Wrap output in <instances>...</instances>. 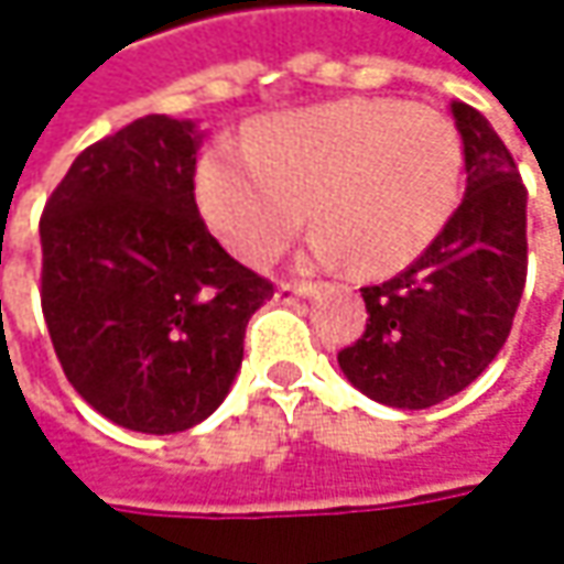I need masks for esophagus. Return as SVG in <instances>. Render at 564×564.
<instances>
[{
    "label": "esophagus",
    "instance_id": "34e87169",
    "mask_svg": "<svg viewBox=\"0 0 564 564\" xmlns=\"http://www.w3.org/2000/svg\"><path fill=\"white\" fill-rule=\"evenodd\" d=\"M308 296H315V286L312 283H278V290H274V300L281 302V305L296 300H308Z\"/></svg>",
    "mask_w": 564,
    "mask_h": 564
}]
</instances>
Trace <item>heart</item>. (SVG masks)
<instances>
[{
  "mask_svg": "<svg viewBox=\"0 0 564 564\" xmlns=\"http://www.w3.org/2000/svg\"><path fill=\"white\" fill-rule=\"evenodd\" d=\"M462 140L399 99H340L268 118L252 143H218L196 167L208 227L243 262L281 256L308 218L312 259L387 278L417 262L449 224Z\"/></svg>",
  "mask_w": 564,
  "mask_h": 564,
  "instance_id": "obj_1",
  "label": "heart"
}]
</instances>
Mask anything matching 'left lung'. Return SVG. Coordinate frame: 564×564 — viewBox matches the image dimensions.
I'll use <instances>...</instances> for the list:
<instances>
[{
    "label": "left lung",
    "mask_w": 564,
    "mask_h": 564,
    "mask_svg": "<svg viewBox=\"0 0 564 564\" xmlns=\"http://www.w3.org/2000/svg\"><path fill=\"white\" fill-rule=\"evenodd\" d=\"M465 199L402 274L361 286L365 334L340 349L343 375L393 409H431L475 383L512 330L528 278V189L490 121L453 102Z\"/></svg>",
    "instance_id": "8db88e82"
}]
</instances>
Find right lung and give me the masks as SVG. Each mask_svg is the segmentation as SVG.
<instances>
[{"label": "right lung", "instance_id": "add662e5", "mask_svg": "<svg viewBox=\"0 0 564 564\" xmlns=\"http://www.w3.org/2000/svg\"><path fill=\"white\" fill-rule=\"evenodd\" d=\"M193 121L147 115L87 147L40 218V300L55 356L89 405L140 434L212 415L274 286L208 234Z\"/></svg>", "mask_w": 564, "mask_h": 564}]
</instances>
